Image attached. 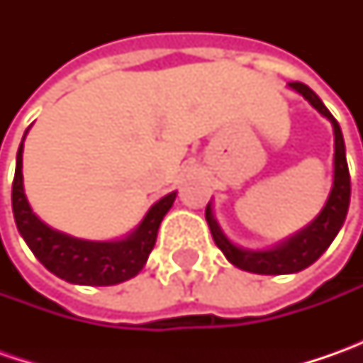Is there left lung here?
Segmentation results:
<instances>
[{"mask_svg": "<svg viewBox=\"0 0 363 363\" xmlns=\"http://www.w3.org/2000/svg\"><path fill=\"white\" fill-rule=\"evenodd\" d=\"M289 86L295 92H299L309 105L317 108L325 119L333 125V135H335V153H333V186L329 191V198L319 216L315 218L309 226L297 232L295 236L286 238L281 244L267 248V250H246L240 248L226 238V234L218 226L212 203L206 208V220L212 232V238L216 246L224 252V257L230 260L234 267L257 274H291L307 269L313 264L317 258L321 257L337 236V232L345 222L347 208H350V194H352V184H350V169L345 161V143H343L342 129L340 123L333 119V115L328 111V106L321 103V99L315 94L307 84L303 82H289Z\"/></svg>", "mask_w": 363, "mask_h": 363, "instance_id": "obj_1", "label": "left lung"}]
</instances>
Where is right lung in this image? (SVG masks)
I'll list each match as a JSON object with an SVG mask.
<instances>
[{
  "mask_svg": "<svg viewBox=\"0 0 363 363\" xmlns=\"http://www.w3.org/2000/svg\"><path fill=\"white\" fill-rule=\"evenodd\" d=\"M23 139L16 157L11 208H13L16 226L21 238L34 252V257L50 272L74 285L108 286L129 281L135 274H139V271L145 267L149 252L155 246L161 220L174 206L175 191L153 203L145 218L141 220V224L121 240L96 242V240L74 238L70 234L50 228L48 224H44L32 212L28 198L23 194V175H21Z\"/></svg>",
  "mask_w": 363,
  "mask_h": 363,
  "instance_id": "right-lung-1",
  "label": "right lung"
}]
</instances>
